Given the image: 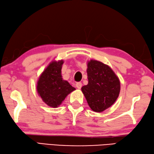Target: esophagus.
Wrapping results in <instances>:
<instances>
[{
	"label": "esophagus",
	"instance_id": "esophagus-1",
	"mask_svg": "<svg viewBox=\"0 0 154 154\" xmlns=\"http://www.w3.org/2000/svg\"><path fill=\"white\" fill-rule=\"evenodd\" d=\"M82 86V84L81 82H78V83H76V87L78 89H81Z\"/></svg>",
	"mask_w": 154,
	"mask_h": 154
}]
</instances>
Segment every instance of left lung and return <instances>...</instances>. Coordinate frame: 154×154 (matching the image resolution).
I'll use <instances>...</instances> for the list:
<instances>
[{"mask_svg":"<svg viewBox=\"0 0 154 154\" xmlns=\"http://www.w3.org/2000/svg\"><path fill=\"white\" fill-rule=\"evenodd\" d=\"M88 84L82 88L90 107L100 112L117 100L121 90L119 78L107 64L95 60L88 62Z\"/></svg>","mask_w":154,"mask_h":154,"instance_id":"8db88e82","label":"left lung"}]
</instances>
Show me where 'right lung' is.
I'll return each instance as SVG.
<instances>
[{
    "label": "right lung",
    "instance_id": "1",
    "mask_svg": "<svg viewBox=\"0 0 154 154\" xmlns=\"http://www.w3.org/2000/svg\"><path fill=\"white\" fill-rule=\"evenodd\" d=\"M64 61H53L41 74L37 82V91L43 102L49 107L59 106L72 91L76 90L63 79L61 69Z\"/></svg>",
    "mask_w": 154,
    "mask_h": 154
}]
</instances>
